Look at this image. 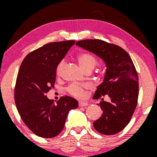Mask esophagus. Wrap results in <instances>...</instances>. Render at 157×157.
Masks as SVG:
<instances>
[{
    "label": "esophagus",
    "mask_w": 157,
    "mask_h": 157,
    "mask_svg": "<svg viewBox=\"0 0 157 157\" xmlns=\"http://www.w3.org/2000/svg\"><path fill=\"white\" fill-rule=\"evenodd\" d=\"M78 104H79V106H80V107H84V106L88 105V102H86L85 101H79Z\"/></svg>",
    "instance_id": "1"
}]
</instances>
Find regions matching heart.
<instances>
[{"label": "heart", "mask_w": 157, "mask_h": 157, "mask_svg": "<svg viewBox=\"0 0 157 157\" xmlns=\"http://www.w3.org/2000/svg\"><path fill=\"white\" fill-rule=\"evenodd\" d=\"M77 60L79 64L84 70L91 68L93 69L97 63V59L91 54L88 52H82L77 56ZM64 65V60H61L57 65L56 68L57 75H60ZM89 85L87 83H78V82H72L66 87V91L71 96L76 98H82L86 95V89H89Z\"/></svg>", "instance_id": "b5f03b06"}]
</instances>
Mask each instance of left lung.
Segmentation results:
<instances>
[{
  "mask_svg": "<svg viewBox=\"0 0 157 157\" xmlns=\"http://www.w3.org/2000/svg\"><path fill=\"white\" fill-rule=\"evenodd\" d=\"M76 44L100 57L107 68L103 82L94 95V99L101 98L98 105L102 110L94 127L105 135L119 133L129 123L137 105L139 79L134 63L125 50L102 40H82ZM105 95L111 101H103Z\"/></svg>",
  "mask_w": 157,
  "mask_h": 157,
  "instance_id": "1",
  "label": "left lung"
}]
</instances>
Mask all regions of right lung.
<instances>
[{
  "label": "right lung",
  "instance_id": "obj_1",
  "mask_svg": "<svg viewBox=\"0 0 157 157\" xmlns=\"http://www.w3.org/2000/svg\"><path fill=\"white\" fill-rule=\"evenodd\" d=\"M75 40L45 44L29 53L20 67L15 87V102L20 116L37 136L52 138L63 128L68 111L78 102L69 96L61 97L57 103L46 93L55 86L56 68Z\"/></svg>",
  "mask_w": 157,
  "mask_h": 157
}]
</instances>
